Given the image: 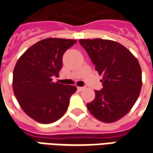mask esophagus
<instances>
[{"label": "esophagus", "instance_id": "esophagus-1", "mask_svg": "<svg viewBox=\"0 0 153 153\" xmlns=\"http://www.w3.org/2000/svg\"><path fill=\"white\" fill-rule=\"evenodd\" d=\"M77 89L79 90V91H83L84 89V88L83 87H77Z\"/></svg>", "mask_w": 153, "mask_h": 153}]
</instances>
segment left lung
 I'll list each match as a JSON object with an SVG mask.
<instances>
[{"label": "left lung", "mask_w": 153, "mask_h": 153, "mask_svg": "<svg viewBox=\"0 0 153 153\" xmlns=\"http://www.w3.org/2000/svg\"><path fill=\"white\" fill-rule=\"evenodd\" d=\"M79 43L103 77L101 80L103 88L95 91V98L87 107L101 121H116L131 110L139 96L140 65L126 47L114 41L80 39Z\"/></svg>", "instance_id": "1"}]
</instances>
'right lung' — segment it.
<instances>
[{
  "instance_id": "right-lung-1",
  "label": "right lung",
  "mask_w": 153,
  "mask_h": 153,
  "mask_svg": "<svg viewBox=\"0 0 153 153\" xmlns=\"http://www.w3.org/2000/svg\"><path fill=\"white\" fill-rule=\"evenodd\" d=\"M76 40L46 38L29 47L15 65L13 90L23 111L36 121L51 124L66 112L76 87L54 83L64 53Z\"/></svg>"
}]
</instances>
